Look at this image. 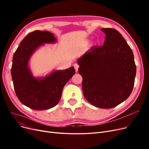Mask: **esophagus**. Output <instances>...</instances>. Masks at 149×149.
Returning a JSON list of instances; mask_svg holds the SVG:
<instances>
[{
	"mask_svg": "<svg viewBox=\"0 0 149 149\" xmlns=\"http://www.w3.org/2000/svg\"><path fill=\"white\" fill-rule=\"evenodd\" d=\"M74 68H75V71H76V72H77V71H78V69H79V66L77 64H74Z\"/></svg>",
	"mask_w": 149,
	"mask_h": 149,
	"instance_id": "1",
	"label": "esophagus"
}]
</instances>
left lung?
Instances as JSON below:
<instances>
[{"label":"left lung","instance_id":"8db88e82","mask_svg":"<svg viewBox=\"0 0 149 149\" xmlns=\"http://www.w3.org/2000/svg\"><path fill=\"white\" fill-rule=\"evenodd\" d=\"M101 29L106 34L103 45L92 47L77 63L86 99L97 107L110 109L131 94L136 68L130 47L118 31Z\"/></svg>","mask_w":149,"mask_h":149}]
</instances>
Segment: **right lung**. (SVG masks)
I'll return each instance as SVG.
<instances>
[{"mask_svg": "<svg viewBox=\"0 0 149 149\" xmlns=\"http://www.w3.org/2000/svg\"><path fill=\"white\" fill-rule=\"evenodd\" d=\"M57 41L54 34L46 31L28 34L14 54L11 76L14 88L20 102L34 110H45L56 106L61 98L63 87L75 73L73 66L55 70L42 78H35L28 67L31 56L43 43Z\"/></svg>", "mask_w": 149, "mask_h": 149, "instance_id": "add662e5", "label": "right lung"}]
</instances>
